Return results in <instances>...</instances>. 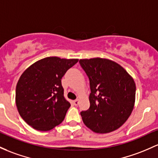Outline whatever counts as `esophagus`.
<instances>
[{"label":"esophagus","mask_w":158,"mask_h":158,"mask_svg":"<svg viewBox=\"0 0 158 158\" xmlns=\"http://www.w3.org/2000/svg\"><path fill=\"white\" fill-rule=\"evenodd\" d=\"M79 100H75L73 101V104L75 106H77L78 104H79Z\"/></svg>","instance_id":"34e87169"}]
</instances>
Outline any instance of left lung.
<instances>
[{
	"instance_id": "8db88e82",
	"label": "left lung",
	"mask_w": 158,
	"mask_h": 158,
	"mask_svg": "<svg viewBox=\"0 0 158 158\" xmlns=\"http://www.w3.org/2000/svg\"><path fill=\"white\" fill-rule=\"evenodd\" d=\"M79 64L88 76L91 88L89 109L81 112L83 122L98 133L118 129L134 107L133 77L120 64L106 58L80 59Z\"/></svg>"
}]
</instances>
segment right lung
Wrapping results in <instances>:
<instances>
[{
	"mask_svg": "<svg viewBox=\"0 0 158 158\" xmlns=\"http://www.w3.org/2000/svg\"><path fill=\"white\" fill-rule=\"evenodd\" d=\"M79 59L47 57L24 71L15 89V103L24 121L34 129L48 131L64 119L70 103L64 96L61 78Z\"/></svg>",
	"mask_w": 158,
	"mask_h": 158,
	"instance_id": "right-lung-1",
	"label": "right lung"
}]
</instances>
